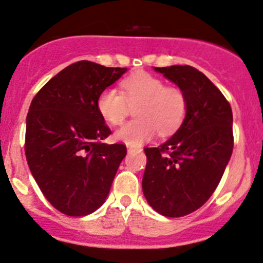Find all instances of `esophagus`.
I'll return each instance as SVG.
<instances>
[{"instance_id": "esophagus-1", "label": "esophagus", "mask_w": 263, "mask_h": 263, "mask_svg": "<svg viewBox=\"0 0 263 263\" xmlns=\"http://www.w3.org/2000/svg\"><path fill=\"white\" fill-rule=\"evenodd\" d=\"M140 151L141 150H139V148H135V147H127V153L128 154H137V153H140Z\"/></svg>"}]
</instances>
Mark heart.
Returning <instances> with one entry per match:
<instances>
[{
  "label": "heart",
  "mask_w": 263,
  "mask_h": 263,
  "mask_svg": "<svg viewBox=\"0 0 263 263\" xmlns=\"http://www.w3.org/2000/svg\"><path fill=\"white\" fill-rule=\"evenodd\" d=\"M122 92L113 87L104 89L97 99L99 115L107 123L117 126L128 115L129 105H137V119L127 122L115 132L117 141L139 147L156 134L169 136L181 127L187 115V99L178 87L165 86L163 80L147 72L124 79Z\"/></svg>",
  "instance_id": "b5f03b06"
}]
</instances>
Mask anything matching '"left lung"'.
Segmentation results:
<instances>
[{"label": "left lung", "instance_id": "8db88e82", "mask_svg": "<svg viewBox=\"0 0 263 263\" xmlns=\"http://www.w3.org/2000/svg\"><path fill=\"white\" fill-rule=\"evenodd\" d=\"M187 99L176 134L158 147H145L142 191L156 213L179 217L200 209L216 190L233 153V113L219 89L198 70L154 67Z\"/></svg>", "mask_w": 263, "mask_h": 263}]
</instances>
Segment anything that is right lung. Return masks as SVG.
Listing matches in <instances>:
<instances>
[{"label":"right lung","mask_w":263,"mask_h":263,"mask_svg":"<svg viewBox=\"0 0 263 263\" xmlns=\"http://www.w3.org/2000/svg\"><path fill=\"white\" fill-rule=\"evenodd\" d=\"M127 68L79 61L39 90L26 117L25 155L29 169L50 205L68 216L94 213L107 200L122 144H103L109 127L97 108L100 92Z\"/></svg>","instance_id":"1"}]
</instances>
